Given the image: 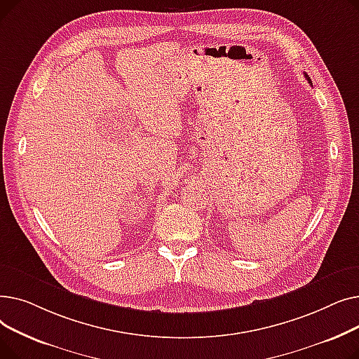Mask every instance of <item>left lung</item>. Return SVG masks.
<instances>
[{
    "instance_id": "left-lung-1",
    "label": "left lung",
    "mask_w": 359,
    "mask_h": 359,
    "mask_svg": "<svg viewBox=\"0 0 359 359\" xmlns=\"http://www.w3.org/2000/svg\"><path fill=\"white\" fill-rule=\"evenodd\" d=\"M306 79H307V81H309V83H311V80L307 77V75H306Z\"/></svg>"
}]
</instances>
